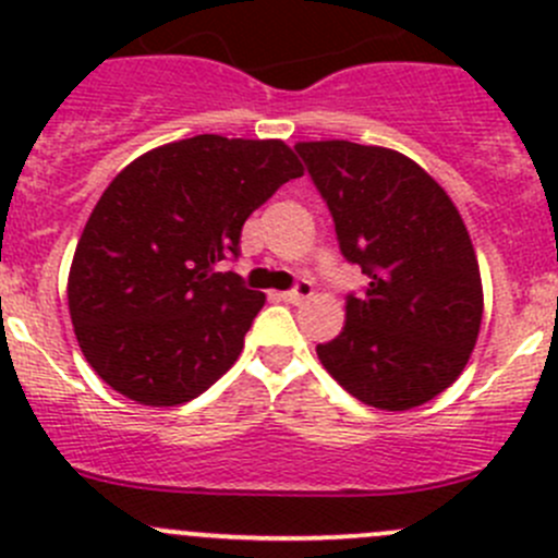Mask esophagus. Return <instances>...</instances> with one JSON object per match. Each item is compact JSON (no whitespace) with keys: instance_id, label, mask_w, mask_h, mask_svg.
<instances>
[{"instance_id":"34e87169","label":"esophagus","mask_w":558,"mask_h":558,"mask_svg":"<svg viewBox=\"0 0 558 558\" xmlns=\"http://www.w3.org/2000/svg\"><path fill=\"white\" fill-rule=\"evenodd\" d=\"M307 296H313V286L307 283V280H300V283H296V289L280 291L278 300L289 302V305H300V302L307 300Z\"/></svg>"}]
</instances>
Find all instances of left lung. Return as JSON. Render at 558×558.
Listing matches in <instances>:
<instances>
[{
	"label": "left lung",
	"instance_id": "obj_1",
	"mask_svg": "<svg viewBox=\"0 0 558 558\" xmlns=\"http://www.w3.org/2000/svg\"><path fill=\"white\" fill-rule=\"evenodd\" d=\"M329 205L340 251L369 278L345 326L315 348L359 402L410 410L464 373L483 318L475 247L440 183L413 159L348 140L296 143Z\"/></svg>",
	"mask_w": 558,
	"mask_h": 558
}]
</instances>
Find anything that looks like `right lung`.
I'll use <instances>...</instances> for the list:
<instances>
[{"label": "right lung", "mask_w": 558, "mask_h": 558, "mask_svg": "<svg viewBox=\"0 0 558 558\" xmlns=\"http://www.w3.org/2000/svg\"><path fill=\"white\" fill-rule=\"evenodd\" d=\"M302 174L283 140L196 134L112 178L66 280L77 345L112 391L174 408L238 362L267 296L218 264L240 253L247 216Z\"/></svg>", "instance_id": "1"}]
</instances>
